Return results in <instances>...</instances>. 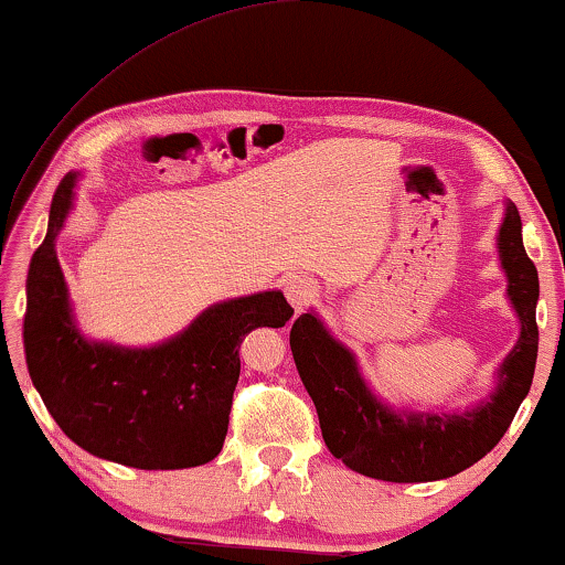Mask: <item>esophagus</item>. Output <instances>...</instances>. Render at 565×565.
<instances>
[{"label":"esophagus","mask_w":565,"mask_h":565,"mask_svg":"<svg viewBox=\"0 0 565 565\" xmlns=\"http://www.w3.org/2000/svg\"><path fill=\"white\" fill-rule=\"evenodd\" d=\"M282 290H285V296H288L290 306L296 308V313L306 311V308L316 300V296H319V288H316V282L311 280V277H306V275L285 277Z\"/></svg>","instance_id":"34e87169"}]
</instances>
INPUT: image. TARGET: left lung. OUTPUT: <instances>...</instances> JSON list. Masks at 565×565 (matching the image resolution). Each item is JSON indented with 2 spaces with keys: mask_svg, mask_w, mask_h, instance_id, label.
Returning <instances> with one entry per match:
<instances>
[{
  "mask_svg": "<svg viewBox=\"0 0 565 565\" xmlns=\"http://www.w3.org/2000/svg\"><path fill=\"white\" fill-rule=\"evenodd\" d=\"M497 252L520 337L493 373L489 396L466 412L391 406L319 313L308 311L292 323L290 350L298 375L313 398L323 443L347 468L391 483L443 481L473 466L504 437L535 375L540 298L537 269L524 252L522 218L512 200L504 203Z\"/></svg>",
  "mask_w": 565,
  "mask_h": 565,
  "instance_id": "1",
  "label": "left lung"
}]
</instances>
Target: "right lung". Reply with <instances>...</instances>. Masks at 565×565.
<instances>
[{
  "instance_id": "obj_1",
  "label": "right lung",
  "mask_w": 565,
  "mask_h": 565,
  "mask_svg": "<svg viewBox=\"0 0 565 565\" xmlns=\"http://www.w3.org/2000/svg\"><path fill=\"white\" fill-rule=\"evenodd\" d=\"M79 180L82 172L61 180L49 234L30 259L22 329L30 381L64 435L95 458L141 470L205 466L228 431L238 347L254 329L285 327L292 308L280 290H265L207 306L151 347L89 339L56 254Z\"/></svg>"
}]
</instances>
